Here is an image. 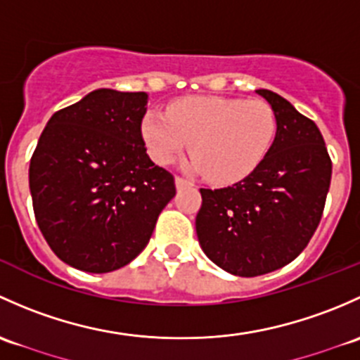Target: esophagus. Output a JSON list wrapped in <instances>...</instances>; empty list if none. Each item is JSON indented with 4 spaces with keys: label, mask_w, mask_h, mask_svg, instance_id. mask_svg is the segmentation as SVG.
<instances>
[{
    "label": "esophagus",
    "mask_w": 360,
    "mask_h": 360,
    "mask_svg": "<svg viewBox=\"0 0 360 360\" xmlns=\"http://www.w3.org/2000/svg\"><path fill=\"white\" fill-rule=\"evenodd\" d=\"M175 185H176V188H184V187H188V185H191V181L188 180H185V179H181V176H176L175 179Z\"/></svg>",
    "instance_id": "34e87169"
}]
</instances>
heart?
Here are the masks:
<instances>
[{"instance_id":"heart-1","label":"heart","mask_w":360,"mask_h":360,"mask_svg":"<svg viewBox=\"0 0 360 360\" xmlns=\"http://www.w3.org/2000/svg\"><path fill=\"white\" fill-rule=\"evenodd\" d=\"M277 120L262 100L198 95L173 102L168 114L149 110L142 136L150 158L169 165L188 149V166L214 184H234L255 172L272 147Z\"/></svg>"}]
</instances>
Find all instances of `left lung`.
I'll use <instances>...</instances> for the list:
<instances>
[{
  "mask_svg": "<svg viewBox=\"0 0 360 360\" xmlns=\"http://www.w3.org/2000/svg\"><path fill=\"white\" fill-rule=\"evenodd\" d=\"M272 107L277 133L262 165L225 188H201L199 244L225 272L255 277L295 260L316 232L331 184V159L314 121L281 95L255 90Z\"/></svg>",
  "mask_w": 360,
  "mask_h": 360,
  "instance_id": "obj_1",
  "label": "left lung"
}]
</instances>
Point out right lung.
<instances>
[{"label":"right lung","mask_w":360,"mask_h":360,"mask_svg":"<svg viewBox=\"0 0 360 360\" xmlns=\"http://www.w3.org/2000/svg\"><path fill=\"white\" fill-rule=\"evenodd\" d=\"M146 91L100 88L58 110L38 140L29 188L48 246L77 270L128 265L175 195L172 173L150 161L142 139Z\"/></svg>","instance_id":"obj_1"}]
</instances>
